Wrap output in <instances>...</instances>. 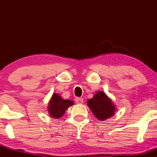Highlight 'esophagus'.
Masks as SVG:
<instances>
[{"mask_svg":"<svg viewBox=\"0 0 157 157\" xmlns=\"http://www.w3.org/2000/svg\"><path fill=\"white\" fill-rule=\"evenodd\" d=\"M75 101H76V102L77 103V104H82L83 103V99L82 98H79V97H77L76 99H75Z\"/></svg>","mask_w":157,"mask_h":157,"instance_id":"obj_1","label":"esophagus"}]
</instances>
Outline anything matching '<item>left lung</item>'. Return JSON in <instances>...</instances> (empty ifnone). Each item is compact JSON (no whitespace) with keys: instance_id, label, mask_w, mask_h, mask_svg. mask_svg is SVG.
<instances>
[{"instance_id":"obj_1","label":"left lung","mask_w":157,"mask_h":157,"mask_svg":"<svg viewBox=\"0 0 157 157\" xmlns=\"http://www.w3.org/2000/svg\"><path fill=\"white\" fill-rule=\"evenodd\" d=\"M88 106L99 121H104L114 115L116 105L104 91H97L87 101Z\"/></svg>"}]
</instances>
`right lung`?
<instances>
[{
    "label": "right lung",
    "instance_id": "right-lung-1",
    "mask_svg": "<svg viewBox=\"0 0 157 157\" xmlns=\"http://www.w3.org/2000/svg\"><path fill=\"white\" fill-rule=\"evenodd\" d=\"M71 100L63 99L59 94H53L48 102V113L53 119H59L65 113L68 107L74 105Z\"/></svg>",
    "mask_w": 157,
    "mask_h": 157
}]
</instances>
